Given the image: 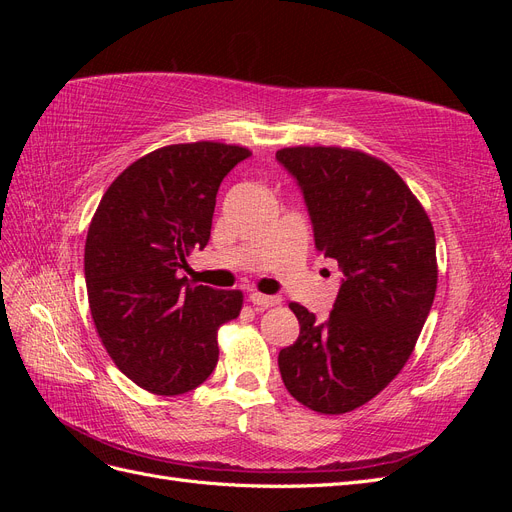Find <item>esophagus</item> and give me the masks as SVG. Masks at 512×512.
Returning <instances> with one entry per match:
<instances>
[{"label": "esophagus", "instance_id": "obj_1", "mask_svg": "<svg viewBox=\"0 0 512 512\" xmlns=\"http://www.w3.org/2000/svg\"><path fill=\"white\" fill-rule=\"evenodd\" d=\"M250 301L258 307V309H267L273 305H280V297H269V294H260V292H252L250 294Z\"/></svg>", "mask_w": 512, "mask_h": 512}]
</instances>
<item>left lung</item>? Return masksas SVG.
Here are the masks:
<instances>
[{
  "mask_svg": "<svg viewBox=\"0 0 512 512\" xmlns=\"http://www.w3.org/2000/svg\"><path fill=\"white\" fill-rule=\"evenodd\" d=\"M275 158L299 183L316 250L344 273L324 322L290 303L301 331L277 365L299 404L344 414L374 399L410 359L436 297V235L406 181L369 153L284 147Z\"/></svg>",
  "mask_w": 512,
  "mask_h": 512,
  "instance_id": "8db88e82",
  "label": "left lung"
}]
</instances>
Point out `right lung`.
I'll use <instances>...</instances> for the list:
<instances>
[{"label": "right lung", "mask_w": 512, "mask_h": 512, "mask_svg": "<svg viewBox=\"0 0 512 512\" xmlns=\"http://www.w3.org/2000/svg\"><path fill=\"white\" fill-rule=\"evenodd\" d=\"M252 151L213 141L168 145L108 185L85 241L91 318L108 356L141 389L181 395L218 365V329L241 290L192 284L179 271L207 245L222 179Z\"/></svg>", "instance_id": "right-lung-1"}]
</instances>
